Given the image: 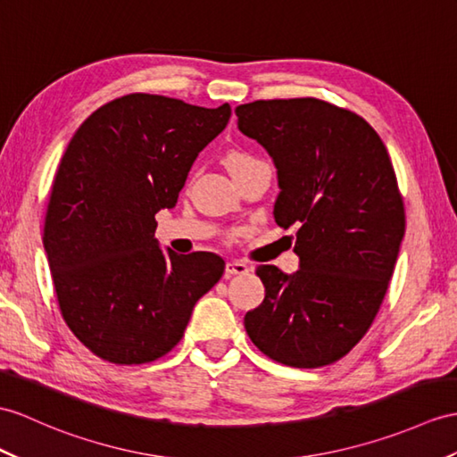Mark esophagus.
<instances>
[{
    "label": "esophagus",
    "instance_id": "34e87169",
    "mask_svg": "<svg viewBox=\"0 0 457 457\" xmlns=\"http://www.w3.org/2000/svg\"><path fill=\"white\" fill-rule=\"evenodd\" d=\"M248 273V265L242 262H227L225 265V275L232 277V275H244Z\"/></svg>",
    "mask_w": 457,
    "mask_h": 457
}]
</instances>
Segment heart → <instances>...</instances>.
I'll return each instance as SVG.
<instances>
[{"label":"heart","instance_id":"b5f03b06","mask_svg":"<svg viewBox=\"0 0 457 457\" xmlns=\"http://www.w3.org/2000/svg\"><path fill=\"white\" fill-rule=\"evenodd\" d=\"M252 161H255V159L250 157V154H246V153H240V151H232V153L227 154V166H228L230 172L240 169V166H244V164L252 162Z\"/></svg>","mask_w":457,"mask_h":457}]
</instances>
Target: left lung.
<instances>
[{
	"mask_svg": "<svg viewBox=\"0 0 457 457\" xmlns=\"http://www.w3.org/2000/svg\"><path fill=\"white\" fill-rule=\"evenodd\" d=\"M238 129L270 153L279 195L273 217L298 227L300 265H260L263 303L244 316L252 343L296 369L345 357L387 291L405 235L392 161L369 121L318 98L255 100Z\"/></svg>",
	"mask_w": 457,
	"mask_h": 457,
	"instance_id": "1",
	"label": "left lung"
}]
</instances>
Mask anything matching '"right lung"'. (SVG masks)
<instances>
[{"mask_svg":"<svg viewBox=\"0 0 457 457\" xmlns=\"http://www.w3.org/2000/svg\"><path fill=\"white\" fill-rule=\"evenodd\" d=\"M228 118V104L136 93L95 110L71 137L54 178L44 250L65 324L96 357L161 359L222 277L217 253H164L154 215L176 205L197 154Z\"/></svg>","mask_w":457,"mask_h":457,"instance_id":"right-lung-1","label":"right lung"}]
</instances>
